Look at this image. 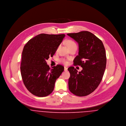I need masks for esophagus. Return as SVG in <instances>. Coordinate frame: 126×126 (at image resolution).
I'll list each match as a JSON object with an SVG mask.
<instances>
[{"label": "esophagus", "instance_id": "1", "mask_svg": "<svg viewBox=\"0 0 126 126\" xmlns=\"http://www.w3.org/2000/svg\"><path fill=\"white\" fill-rule=\"evenodd\" d=\"M64 71H67V68L66 67H64Z\"/></svg>", "mask_w": 126, "mask_h": 126}]
</instances>
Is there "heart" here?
<instances>
[{"label": "heart", "mask_w": 126, "mask_h": 126, "mask_svg": "<svg viewBox=\"0 0 126 126\" xmlns=\"http://www.w3.org/2000/svg\"><path fill=\"white\" fill-rule=\"evenodd\" d=\"M66 45H67V47H68L69 49L71 47H75V46L77 47V45H76V43H75L74 41H73L72 40H70L67 41V42H66ZM59 47H58V49H59ZM60 62H61V63H63L64 64H67V63H68L67 61L66 60H65L64 59H60Z\"/></svg>", "instance_id": "obj_1"}]
</instances>
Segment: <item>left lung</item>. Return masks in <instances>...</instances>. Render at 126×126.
Instances as JSON below:
<instances>
[{
	"label": "left lung",
	"mask_w": 126,
	"mask_h": 126,
	"mask_svg": "<svg viewBox=\"0 0 126 126\" xmlns=\"http://www.w3.org/2000/svg\"><path fill=\"white\" fill-rule=\"evenodd\" d=\"M67 34L79 44V55L74 65L82 67L79 72L73 66L68 68L69 89L76 95L86 96L97 88L102 79L106 65L105 49L102 42L89 32Z\"/></svg>",
	"instance_id": "left-lung-1"
}]
</instances>
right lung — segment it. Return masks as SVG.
Returning a JSON list of instances; mask_svg holds the SVG:
<instances>
[{
	"mask_svg": "<svg viewBox=\"0 0 126 126\" xmlns=\"http://www.w3.org/2000/svg\"><path fill=\"white\" fill-rule=\"evenodd\" d=\"M65 35L42 33L30 40L24 46L21 74L25 86L33 95L44 97L50 94L56 79L64 71L61 64L51 69L46 60L53 57Z\"/></svg>",
	"mask_w": 126,
	"mask_h": 126,
	"instance_id": "1",
	"label": "right lung"
}]
</instances>
